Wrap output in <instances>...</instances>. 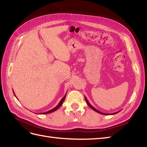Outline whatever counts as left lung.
I'll list each match as a JSON object with an SVG mask.
<instances>
[{
    "label": "left lung",
    "instance_id": "1",
    "mask_svg": "<svg viewBox=\"0 0 147 147\" xmlns=\"http://www.w3.org/2000/svg\"><path fill=\"white\" fill-rule=\"evenodd\" d=\"M85 100H86V103H87V104H88V105L89 106V107L91 108V109H92L93 111H95V112H98V113H99V114H103V115H109V114H105V113H103V112H101L100 111H98L97 109H96L94 107H93V106L90 104V103L88 102V100H87V98H86V96H85ZM121 111H118V112H114V113H112V114H111V115H114V114H117V113H118V112H119Z\"/></svg>",
    "mask_w": 147,
    "mask_h": 147
}]
</instances>
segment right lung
Segmentation results:
<instances>
[{"label": "right lung", "mask_w": 147, "mask_h": 147, "mask_svg": "<svg viewBox=\"0 0 147 147\" xmlns=\"http://www.w3.org/2000/svg\"><path fill=\"white\" fill-rule=\"evenodd\" d=\"M13 92H14V91H13ZM66 94H67V93H65V95L64 96V97L61 100V101L59 102L58 105H57V106H56L55 107H54V109H51V110H50V111H47V112H43V113H40L39 114H49V113H51V112H54V111H56V110H57V109L61 107V105L62 104V103H63V102L64 101V100H65V96H66ZM14 95H15V96H16L15 94H14Z\"/></svg>", "instance_id": "add662e5"}]
</instances>
